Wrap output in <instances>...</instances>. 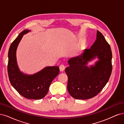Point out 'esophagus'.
<instances>
[{"instance_id":"obj_1","label":"esophagus","mask_w":124,"mask_h":124,"mask_svg":"<svg viewBox=\"0 0 124 124\" xmlns=\"http://www.w3.org/2000/svg\"><path fill=\"white\" fill-rule=\"evenodd\" d=\"M59 68H60V70L61 71H63L64 70L65 67L63 64H61L59 66Z\"/></svg>"}]
</instances>
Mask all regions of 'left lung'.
<instances>
[{
	"mask_svg": "<svg viewBox=\"0 0 124 124\" xmlns=\"http://www.w3.org/2000/svg\"><path fill=\"white\" fill-rule=\"evenodd\" d=\"M97 56L100 60L95 66L87 67V62ZM68 62L70 66L65 71L68 76V93L76 99L93 98L103 89L111 74L110 46L97 31V40L90 48L84 49L79 56L70 59Z\"/></svg>",
	"mask_w": 124,
	"mask_h": 124,
	"instance_id": "1",
	"label": "left lung"
}]
</instances>
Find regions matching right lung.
<instances>
[{
	"label": "right lung",
	"mask_w": 124,
	"mask_h": 124,
	"mask_svg": "<svg viewBox=\"0 0 124 124\" xmlns=\"http://www.w3.org/2000/svg\"><path fill=\"white\" fill-rule=\"evenodd\" d=\"M29 31L25 30L22 31L11 43L8 53V72L11 84L20 95L28 99L39 100L46 95L50 84L60 70L58 66L46 67L31 76L19 71L16 62V49L23 35Z\"/></svg>",
	"instance_id": "1"
}]
</instances>
